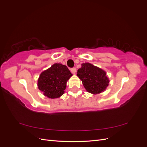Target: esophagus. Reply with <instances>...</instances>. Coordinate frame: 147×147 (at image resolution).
Returning <instances> with one entry per match:
<instances>
[{
    "instance_id": "34e87169",
    "label": "esophagus",
    "mask_w": 147,
    "mask_h": 147,
    "mask_svg": "<svg viewBox=\"0 0 147 147\" xmlns=\"http://www.w3.org/2000/svg\"><path fill=\"white\" fill-rule=\"evenodd\" d=\"M76 71H77V69L75 67H73L71 69V72H72V73H73V74H75Z\"/></svg>"
}]
</instances>
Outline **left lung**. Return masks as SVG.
Returning <instances> with one entry per match:
<instances>
[{
  "label": "left lung",
  "mask_w": 147,
  "mask_h": 147,
  "mask_svg": "<svg viewBox=\"0 0 147 147\" xmlns=\"http://www.w3.org/2000/svg\"><path fill=\"white\" fill-rule=\"evenodd\" d=\"M77 76L86 91L92 94L100 93L109 85V80L105 71L90 63L82 65L77 71Z\"/></svg>",
  "instance_id": "left-lung-1"
}]
</instances>
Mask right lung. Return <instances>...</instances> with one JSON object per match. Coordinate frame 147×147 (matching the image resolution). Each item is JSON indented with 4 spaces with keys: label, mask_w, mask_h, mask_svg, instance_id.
Returning <instances> with one entry per match:
<instances>
[{
    "label": "right lung",
    "mask_w": 147,
    "mask_h": 147,
    "mask_svg": "<svg viewBox=\"0 0 147 147\" xmlns=\"http://www.w3.org/2000/svg\"><path fill=\"white\" fill-rule=\"evenodd\" d=\"M72 75L66 65L54 64L40 75L38 88L49 98H57L64 94L67 82Z\"/></svg>",
    "instance_id": "right-lung-1"
}]
</instances>
